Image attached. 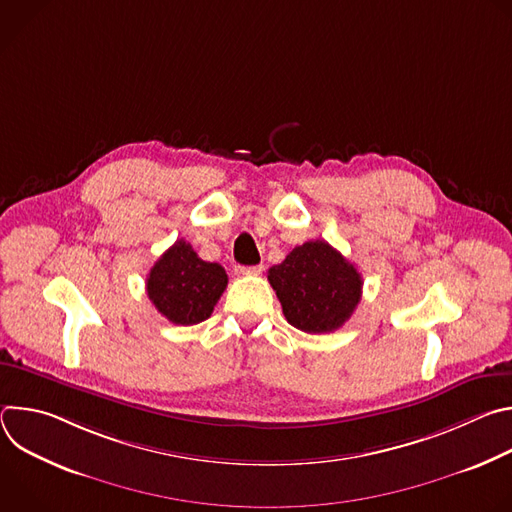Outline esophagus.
Instances as JSON below:
<instances>
[{
  "instance_id": "esophagus-1",
  "label": "esophagus",
  "mask_w": 512,
  "mask_h": 512,
  "mask_svg": "<svg viewBox=\"0 0 512 512\" xmlns=\"http://www.w3.org/2000/svg\"><path fill=\"white\" fill-rule=\"evenodd\" d=\"M241 275H259L263 273V265H251V267H239Z\"/></svg>"
}]
</instances>
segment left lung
I'll return each mask as SVG.
<instances>
[{
	"mask_svg": "<svg viewBox=\"0 0 512 512\" xmlns=\"http://www.w3.org/2000/svg\"><path fill=\"white\" fill-rule=\"evenodd\" d=\"M285 320L308 334L338 330L362 294L358 269L326 241H308L267 271Z\"/></svg>",
	"mask_w": 512,
	"mask_h": 512,
	"instance_id": "1",
	"label": "left lung"
}]
</instances>
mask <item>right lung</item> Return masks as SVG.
<instances>
[{
  "mask_svg": "<svg viewBox=\"0 0 512 512\" xmlns=\"http://www.w3.org/2000/svg\"><path fill=\"white\" fill-rule=\"evenodd\" d=\"M227 271L202 261L190 243L176 241L148 273V298L172 324L192 326L210 318L227 289Z\"/></svg>",
  "mask_w": 512,
  "mask_h": 512,
  "instance_id": "add662e5",
  "label": "right lung"
}]
</instances>
